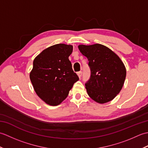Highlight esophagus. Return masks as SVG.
<instances>
[{
	"mask_svg": "<svg viewBox=\"0 0 148 148\" xmlns=\"http://www.w3.org/2000/svg\"><path fill=\"white\" fill-rule=\"evenodd\" d=\"M77 76H78V77H79V78H81V76H82V72H81V71H79V72H77Z\"/></svg>",
	"mask_w": 148,
	"mask_h": 148,
	"instance_id": "obj_1",
	"label": "esophagus"
}]
</instances>
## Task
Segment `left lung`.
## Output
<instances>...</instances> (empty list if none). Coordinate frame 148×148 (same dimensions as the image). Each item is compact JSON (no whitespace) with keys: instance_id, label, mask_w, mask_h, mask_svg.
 Returning a JSON list of instances; mask_svg holds the SVG:
<instances>
[{"instance_id":"obj_1","label":"left lung","mask_w":148,"mask_h":148,"mask_svg":"<svg viewBox=\"0 0 148 148\" xmlns=\"http://www.w3.org/2000/svg\"><path fill=\"white\" fill-rule=\"evenodd\" d=\"M78 48L89 61L91 76L85 84L89 97L99 103L114 99L122 89L127 74L120 58L100 44L80 45Z\"/></svg>"}]
</instances>
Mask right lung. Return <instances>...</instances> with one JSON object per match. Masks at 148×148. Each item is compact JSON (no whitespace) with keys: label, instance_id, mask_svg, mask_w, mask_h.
Returning a JSON list of instances; mask_svg holds the SVG:
<instances>
[{"label":"right lung","instance_id":"obj_1","mask_svg":"<svg viewBox=\"0 0 148 148\" xmlns=\"http://www.w3.org/2000/svg\"><path fill=\"white\" fill-rule=\"evenodd\" d=\"M73 46L57 44L44 49L33 62L30 79L36 94L47 104L58 106L79 80L69 56Z\"/></svg>","mask_w":148,"mask_h":148}]
</instances>
